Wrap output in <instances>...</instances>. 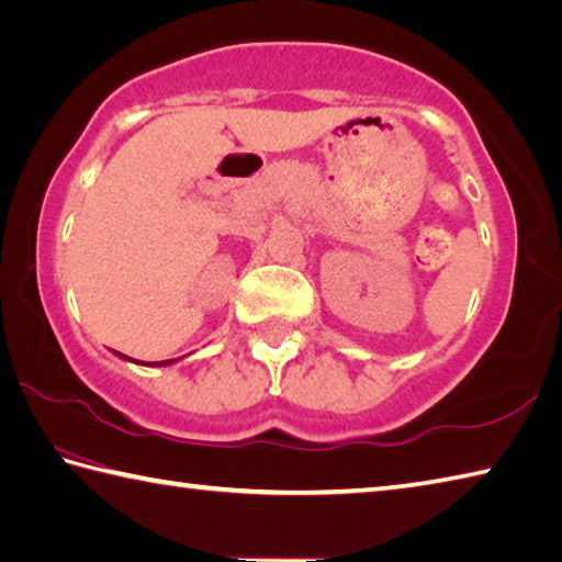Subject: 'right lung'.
Instances as JSON below:
<instances>
[{
	"label": "right lung",
	"mask_w": 562,
	"mask_h": 562,
	"mask_svg": "<svg viewBox=\"0 0 562 562\" xmlns=\"http://www.w3.org/2000/svg\"><path fill=\"white\" fill-rule=\"evenodd\" d=\"M116 357H122V359H126V362H132V357H126V355H120L116 352ZM136 362V359H134ZM176 359H166V362H136V364H149V367H166V364H173Z\"/></svg>",
	"instance_id": "add662e5"
}]
</instances>
